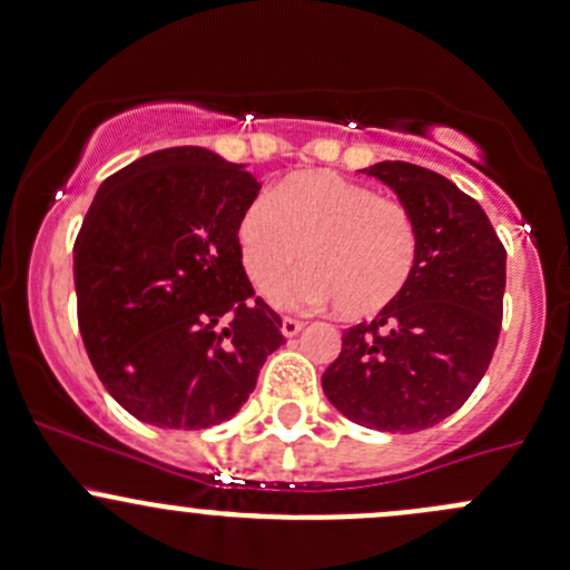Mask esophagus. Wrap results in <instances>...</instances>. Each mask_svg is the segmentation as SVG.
Instances as JSON below:
<instances>
[{
  "instance_id": "esophagus-1",
  "label": "esophagus",
  "mask_w": 570,
  "mask_h": 570,
  "mask_svg": "<svg viewBox=\"0 0 570 570\" xmlns=\"http://www.w3.org/2000/svg\"><path fill=\"white\" fill-rule=\"evenodd\" d=\"M301 331H303L301 320H292V316H284V320H281V333H284L286 338H295Z\"/></svg>"
}]
</instances>
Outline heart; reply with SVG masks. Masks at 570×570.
<instances>
[{
  "mask_svg": "<svg viewBox=\"0 0 570 570\" xmlns=\"http://www.w3.org/2000/svg\"><path fill=\"white\" fill-rule=\"evenodd\" d=\"M239 259L256 289L286 281L281 305H331L344 320H368L391 308L417 267V226L401 202L333 175L297 171L262 194L237 224Z\"/></svg>",
  "mask_w": 570,
  "mask_h": 570,
  "instance_id": "b5f03b06",
  "label": "heart"
}]
</instances>
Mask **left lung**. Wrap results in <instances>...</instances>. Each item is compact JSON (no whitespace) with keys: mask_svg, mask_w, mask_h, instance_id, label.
Returning <instances> with one entry per match:
<instances>
[{"mask_svg":"<svg viewBox=\"0 0 570 570\" xmlns=\"http://www.w3.org/2000/svg\"><path fill=\"white\" fill-rule=\"evenodd\" d=\"M399 196L417 226V267L404 295L341 335L322 374L352 423L421 431L459 410L487 374L502 325L505 248L472 196L404 160L361 169Z\"/></svg>","mask_w":570,"mask_h":570,"instance_id":"obj_1","label":"left lung"}]
</instances>
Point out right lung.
<instances>
[{
	"mask_svg": "<svg viewBox=\"0 0 570 570\" xmlns=\"http://www.w3.org/2000/svg\"><path fill=\"white\" fill-rule=\"evenodd\" d=\"M259 188L243 164L171 147L95 194L73 245L79 331L106 391L149 426L229 421L286 344L239 259V215Z\"/></svg>",
	"mask_w": 570,
	"mask_h": 570,
	"instance_id": "add662e5",
	"label": "right lung"
}]
</instances>
